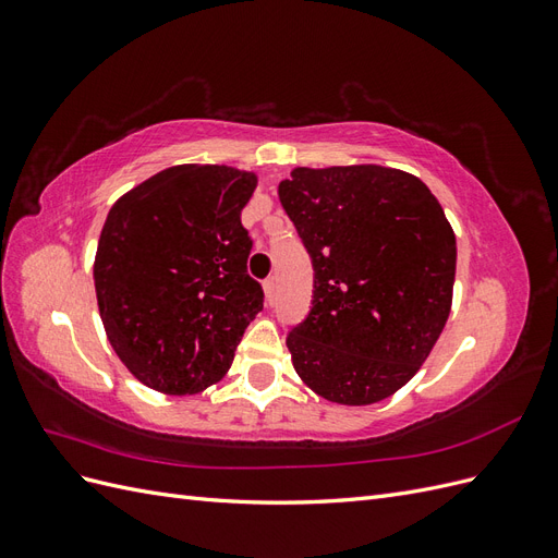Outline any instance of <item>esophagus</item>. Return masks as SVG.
I'll return each instance as SVG.
<instances>
[{"label": "esophagus", "mask_w": 558, "mask_h": 558, "mask_svg": "<svg viewBox=\"0 0 558 558\" xmlns=\"http://www.w3.org/2000/svg\"><path fill=\"white\" fill-rule=\"evenodd\" d=\"M265 298H267V302L269 305H272V302L277 300V277H269V279H265Z\"/></svg>", "instance_id": "1"}]
</instances>
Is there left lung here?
<instances>
[{
  "mask_svg": "<svg viewBox=\"0 0 558 558\" xmlns=\"http://www.w3.org/2000/svg\"><path fill=\"white\" fill-rule=\"evenodd\" d=\"M314 267L286 347L314 393L373 404L424 365L451 310L456 238L428 185L400 170L298 167L279 183Z\"/></svg>",
  "mask_w": 558,
  "mask_h": 558,
  "instance_id": "left-lung-1",
  "label": "left lung"
}]
</instances>
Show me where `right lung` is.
<instances>
[{"instance_id":"1","label":"right lung","mask_w":558,"mask_h":558,"mask_svg":"<svg viewBox=\"0 0 558 558\" xmlns=\"http://www.w3.org/2000/svg\"><path fill=\"white\" fill-rule=\"evenodd\" d=\"M256 177L226 165H177L111 207L95 256L109 342L130 373L162 393L221 379L263 310L248 277L242 209Z\"/></svg>"}]
</instances>
